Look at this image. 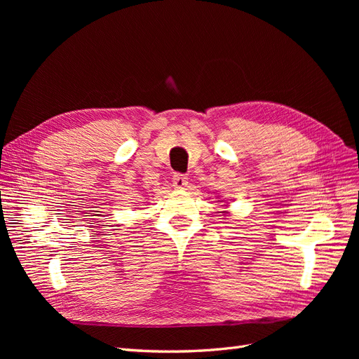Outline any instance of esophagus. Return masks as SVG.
I'll return each instance as SVG.
<instances>
[{
  "mask_svg": "<svg viewBox=\"0 0 359 359\" xmlns=\"http://www.w3.org/2000/svg\"><path fill=\"white\" fill-rule=\"evenodd\" d=\"M172 184L175 189H184L189 184V178L186 175H181V173H175L172 178Z\"/></svg>",
  "mask_w": 359,
  "mask_h": 359,
  "instance_id": "34e87169",
  "label": "esophagus"
}]
</instances>
